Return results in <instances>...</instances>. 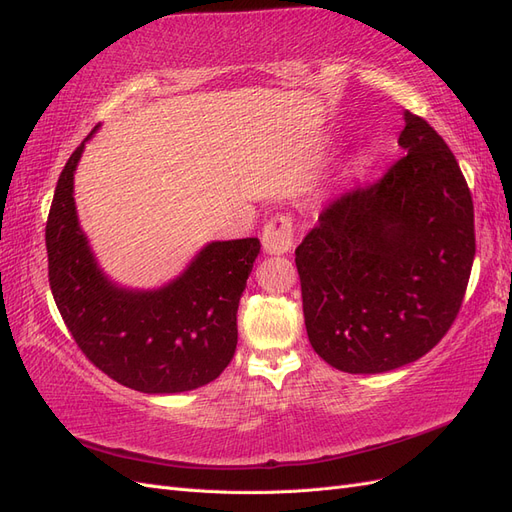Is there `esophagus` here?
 Instances as JSON below:
<instances>
[{
  "label": "esophagus",
  "mask_w": 512,
  "mask_h": 512,
  "mask_svg": "<svg viewBox=\"0 0 512 512\" xmlns=\"http://www.w3.org/2000/svg\"><path fill=\"white\" fill-rule=\"evenodd\" d=\"M292 218L290 215H275L262 232V247L271 256H282L292 250Z\"/></svg>",
  "instance_id": "1"
}]
</instances>
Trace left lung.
<instances>
[{
    "label": "left lung",
    "instance_id": "obj_1",
    "mask_svg": "<svg viewBox=\"0 0 512 512\" xmlns=\"http://www.w3.org/2000/svg\"><path fill=\"white\" fill-rule=\"evenodd\" d=\"M406 156L320 213L297 247L309 344L348 374H384L436 346L474 262V205L429 123L404 113Z\"/></svg>",
    "mask_w": 512,
    "mask_h": 512
}]
</instances>
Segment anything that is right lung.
<instances>
[{
  "mask_svg": "<svg viewBox=\"0 0 512 512\" xmlns=\"http://www.w3.org/2000/svg\"><path fill=\"white\" fill-rule=\"evenodd\" d=\"M85 141L61 170L46 222L53 299L74 342L108 378L149 395L194 391L218 378L237 348V309L260 241H211L175 280L128 288L98 265L74 203Z\"/></svg>",
  "mask_w": 512,
  "mask_h": 512,
  "instance_id": "right-lung-1",
  "label": "right lung"
}]
</instances>
